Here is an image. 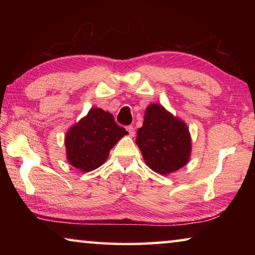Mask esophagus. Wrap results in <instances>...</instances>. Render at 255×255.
<instances>
[{"mask_svg":"<svg viewBox=\"0 0 255 255\" xmlns=\"http://www.w3.org/2000/svg\"><path fill=\"white\" fill-rule=\"evenodd\" d=\"M127 130H128V133L129 136H135V128H133L132 126H127Z\"/></svg>","mask_w":255,"mask_h":255,"instance_id":"34e87169","label":"esophagus"}]
</instances>
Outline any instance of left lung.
Returning <instances> with one entry per match:
<instances>
[{"mask_svg": "<svg viewBox=\"0 0 255 255\" xmlns=\"http://www.w3.org/2000/svg\"><path fill=\"white\" fill-rule=\"evenodd\" d=\"M136 144L146 164L159 174H169L184 166L191 152V139L185 124L155 103L145 111L143 126L137 130Z\"/></svg>", "mask_w": 255, "mask_h": 255, "instance_id": "1", "label": "left lung"}]
</instances>
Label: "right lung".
<instances>
[{
    "instance_id": "1",
    "label": "right lung",
    "mask_w": 255,
    "mask_h": 255,
    "mask_svg": "<svg viewBox=\"0 0 255 255\" xmlns=\"http://www.w3.org/2000/svg\"><path fill=\"white\" fill-rule=\"evenodd\" d=\"M128 131L116 124L114 116L93 108L68 130L65 137L67 159L73 166L90 172L101 166L110 149Z\"/></svg>"
}]
</instances>
